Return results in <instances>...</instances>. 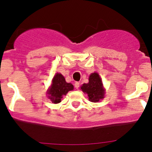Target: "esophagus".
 <instances>
[{
  "mask_svg": "<svg viewBox=\"0 0 152 152\" xmlns=\"http://www.w3.org/2000/svg\"><path fill=\"white\" fill-rule=\"evenodd\" d=\"M74 86H75V88H79V83H78V82H75Z\"/></svg>",
  "mask_w": 152,
  "mask_h": 152,
  "instance_id": "34e87169",
  "label": "esophagus"
}]
</instances>
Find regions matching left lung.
<instances>
[{"label": "left lung", "mask_w": 152, "mask_h": 152, "mask_svg": "<svg viewBox=\"0 0 152 152\" xmlns=\"http://www.w3.org/2000/svg\"><path fill=\"white\" fill-rule=\"evenodd\" d=\"M83 93L87 94L88 100L91 102L96 103L104 98V90L102 78L98 73H92L88 78V83H83L81 87Z\"/></svg>", "instance_id": "1"}]
</instances>
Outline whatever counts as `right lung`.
<instances>
[{
    "instance_id": "add662e5",
    "label": "right lung",
    "mask_w": 152,
    "mask_h": 152,
    "mask_svg": "<svg viewBox=\"0 0 152 152\" xmlns=\"http://www.w3.org/2000/svg\"><path fill=\"white\" fill-rule=\"evenodd\" d=\"M74 89L71 83H67L62 74L57 73L52 80V83L48 90V97L53 104H58L61 99L69 91Z\"/></svg>"
}]
</instances>
